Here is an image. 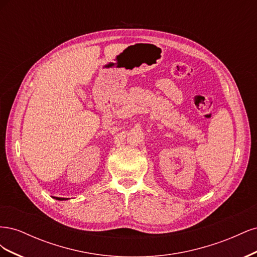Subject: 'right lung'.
<instances>
[{"label":"right lung","instance_id":"right-lung-1","mask_svg":"<svg viewBox=\"0 0 257 257\" xmlns=\"http://www.w3.org/2000/svg\"><path fill=\"white\" fill-rule=\"evenodd\" d=\"M56 199H58V200H64L65 198H62V197H54Z\"/></svg>","mask_w":257,"mask_h":257}]
</instances>
